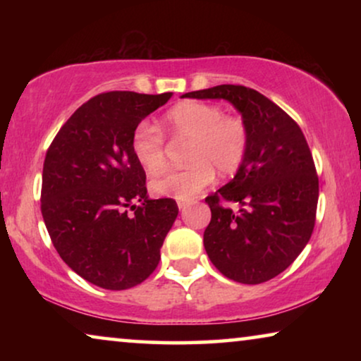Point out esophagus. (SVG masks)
I'll return each instance as SVG.
<instances>
[{"instance_id": "34e87169", "label": "esophagus", "mask_w": 361, "mask_h": 361, "mask_svg": "<svg viewBox=\"0 0 361 361\" xmlns=\"http://www.w3.org/2000/svg\"><path fill=\"white\" fill-rule=\"evenodd\" d=\"M187 207H189V204H184V202H179V210L180 212H184Z\"/></svg>"}]
</instances>
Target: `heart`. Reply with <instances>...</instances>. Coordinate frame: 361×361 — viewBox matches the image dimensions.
Here are the masks:
<instances>
[{"label": "heart", "mask_w": 361, "mask_h": 361, "mask_svg": "<svg viewBox=\"0 0 361 361\" xmlns=\"http://www.w3.org/2000/svg\"><path fill=\"white\" fill-rule=\"evenodd\" d=\"M164 125L177 141L189 142L185 159L189 166L169 171L152 180L151 189L161 197L190 200L219 176L238 171L248 149V128L240 118L225 116L220 106L200 102H185L172 108ZM135 159L149 176L166 166L164 135L151 121L137 123L131 135Z\"/></svg>", "instance_id": "heart-1"}]
</instances>
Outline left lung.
<instances>
[{
    "instance_id": "left-lung-1",
    "label": "left lung",
    "mask_w": 361,
    "mask_h": 361,
    "mask_svg": "<svg viewBox=\"0 0 361 361\" xmlns=\"http://www.w3.org/2000/svg\"><path fill=\"white\" fill-rule=\"evenodd\" d=\"M182 98L226 100L248 128L235 177L205 199L212 220L204 246L228 279L266 283L293 264L312 235L319 179L307 141L288 113L253 88L216 85Z\"/></svg>"
}]
</instances>
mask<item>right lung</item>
<instances>
[{
	"label": "right lung",
	"instance_id": "1",
	"mask_svg": "<svg viewBox=\"0 0 361 361\" xmlns=\"http://www.w3.org/2000/svg\"><path fill=\"white\" fill-rule=\"evenodd\" d=\"M171 97L100 93L68 118L47 149L44 224L68 268L98 288L123 290L149 278L179 214L176 200L149 199L131 151L137 123Z\"/></svg>",
	"mask_w": 361,
	"mask_h": 361
}]
</instances>
